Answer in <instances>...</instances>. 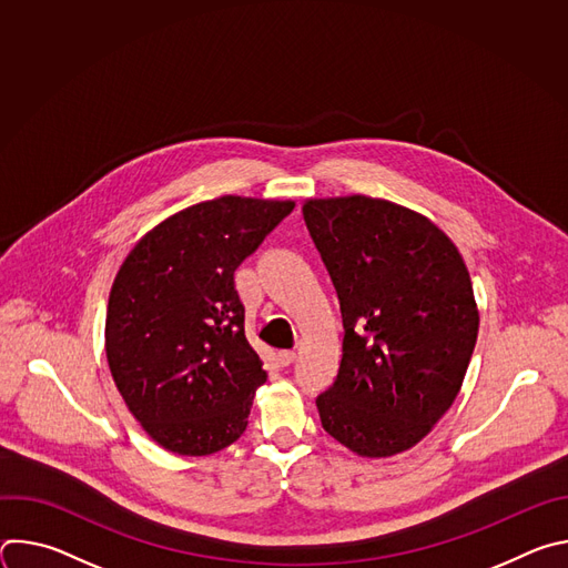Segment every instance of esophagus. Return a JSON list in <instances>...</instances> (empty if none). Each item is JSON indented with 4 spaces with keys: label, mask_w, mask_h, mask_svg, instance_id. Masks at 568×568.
Segmentation results:
<instances>
[{
    "label": "esophagus",
    "mask_w": 568,
    "mask_h": 568,
    "mask_svg": "<svg viewBox=\"0 0 568 568\" xmlns=\"http://www.w3.org/2000/svg\"><path fill=\"white\" fill-rule=\"evenodd\" d=\"M294 359H296V353H294V351H281V353H278V364H281V366H290Z\"/></svg>",
    "instance_id": "34e87169"
}]
</instances>
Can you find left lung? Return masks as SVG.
I'll list each match as a JSON object with an SVG mask.
<instances>
[{
  "label": "left lung",
  "mask_w": 568,
  "mask_h": 568,
  "mask_svg": "<svg viewBox=\"0 0 568 568\" xmlns=\"http://www.w3.org/2000/svg\"><path fill=\"white\" fill-rule=\"evenodd\" d=\"M337 290L344 355L316 397L323 429L359 456L420 443L456 399L478 335L469 272L427 217L366 195L307 200Z\"/></svg>",
  "instance_id": "8db88e82"
}]
</instances>
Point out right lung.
<instances>
[{
	"instance_id": "obj_1",
	"label": "right lung",
	"mask_w": 568,
	"mask_h": 568,
	"mask_svg": "<svg viewBox=\"0 0 568 568\" xmlns=\"http://www.w3.org/2000/svg\"><path fill=\"white\" fill-rule=\"evenodd\" d=\"M294 202L224 195L148 231L108 303L105 353L145 434L182 456H209L247 429L267 379L245 337L233 274Z\"/></svg>"
}]
</instances>
